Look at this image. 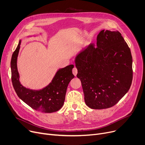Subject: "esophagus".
<instances>
[{
	"instance_id": "esophagus-1",
	"label": "esophagus",
	"mask_w": 145,
	"mask_h": 145,
	"mask_svg": "<svg viewBox=\"0 0 145 145\" xmlns=\"http://www.w3.org/2000/svg\"><path fill=\"white\" fill-rule=\"evenodd\" d=\"M72 72H73V73L74 76H76V74H77V73H78V69H77V68H76V67H74V68L73 69Z\"/></svg>"
}]
</instances>
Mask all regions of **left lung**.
<instances>
[{
	"mask_svg": "<svg viewBox=\"0 0 145 145\" xmlns=\"http://www.w3.org/2000/svg\"><path fill=\"white\" fill-rule=\"evenodd\" d=\"M74 62L85 103L91 109L112 107L131 88V52L118 30H102L97 37V46L90 44L83 48Z\"/></svg>",
	"mask_w": 145,
	"mask_h": 145,
	"instance_id": "obj_1",
	"label": "left lung"
}]
</instances>
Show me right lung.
Returning <instances> with one entry per match:
<instances>
[{
  "instance_id": "1",
  "label": "right lung",
  "mask_w": 145,
  "mask_h": 145,
  "mask_svg": "<svg viewBox=\"0 0 145 145\" xmlns=\"http://www.w3.org/2000/svg\"><path fill=\"white\" fill-rule=\"evenodd\" d=\"M21 43L22 40H19L10 62L12 82L15 92L22 101L36 110L44 113H53L59 110L63 105L69 83L74 77L72 73L74 65H70L59 69L51 82L41 89L27 88L21 84L17 66Z\"/></svg>"
}]
</instances>
